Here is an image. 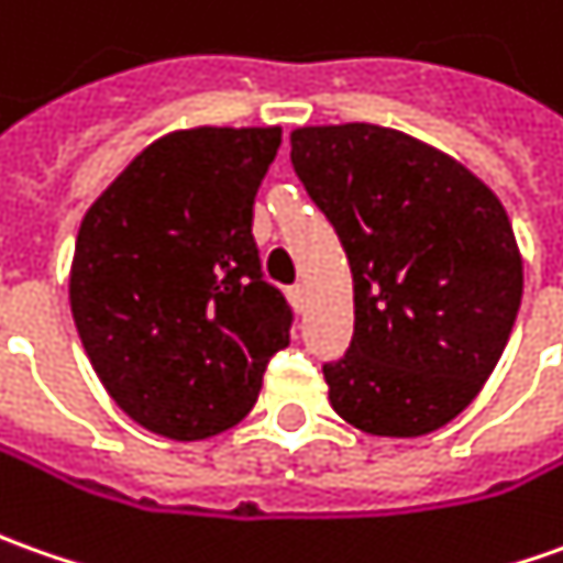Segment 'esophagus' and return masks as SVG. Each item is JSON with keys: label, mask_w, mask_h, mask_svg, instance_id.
I'll use <instances>...</instances> for the list:
<instances>
[{"label": "esophagus", "mask_w": 563, "mask_h": 563, "mask_svg": "<svg viewBox=\"0 0 563 563\" xmlns=\"http://www.w3.org/2000/svg\"><path fill=\"white\" fill-rule=\"evenodd\" d=\"M286 296H289V301H292V308H296L298 313L308 308V289H305L301 283H296V286H289V289H286Z\"/></svg>", "instance_id": "obj_1"}]
</instances>
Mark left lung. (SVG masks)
I'll use <instances>...</instances> for the list:
<instances>
[{"instance_id": "8db88e82", "label": "left lung", "mask_w": 563, "mask_h": 563, "mask_svg": "<svg viewBox=\"0 0 563 563\" xmlns=\"http://www.w3.org/2000/svg\"><path fill=\"white\" fill-rule=\"evenodd\" d=\"M289 141L354 277L351 345L323 363L332 410L378 438L438 431L484 388L521 308V252L503 202L397 129L308 125Z\"/></svg>"}]
</instances>
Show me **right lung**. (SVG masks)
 I'll list each match as a JSON object with an SVG mask.
<instances>
[{"label": "right lung", "instance_id": "add662e5", "mask_svg": "<svg viewBox=\"0 0 563 563\" xmlns=\"http://www.w3.org/2000/svg\"><path fill=\"white\" fill-rule=\"evenodd\" d=\"M280 129H187L153 141L79 224L70 308L107 394L172 441L255 407L292 308L262 274L252 206Z\"/></svg>", "mask_w": 563, "mask_h": 563}]
</instances>
